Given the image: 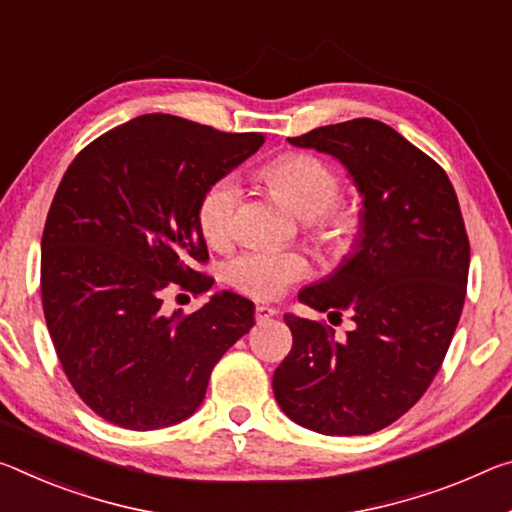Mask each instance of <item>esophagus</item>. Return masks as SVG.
Returning <instances> with one entry per match:
<instances>
[{
    "mask_svg": "<svg viewBox=\"0 0 512 512\" xmlns=\"http://www.w3.org/2000/svg\"><path fill=\"white\" fill-rule=\"evenodd\" d=\"M275 314H278V310H275V307H269V305H257L255 307V319L259 323L266 321V319H273Z\"/></svg>",
    "mask_w": 512,
    "mask_h": 512,
    "instance_id": "esophagus-1",
    "label": "esophagus"
}]
</instances>
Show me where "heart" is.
<instances>
[{
	"instance_id": "obj_1",
	"label": "heart",
	"mask_w": 512,
	"mask_h": 512,
	"mask_svg": "<svg viewBox=\"0 0 512 512\" xmlns=\"http://www.w3.org/2000/svg\"><path fill=\"white\" fill-rule=\"evenodd\" d=\"M264 180L300 218H305L307 232L316 243L335 253L348 248L360 221L353 209L335 205L342 184L326 161L305 152L282 154L266 164ZM239 198L241 186L232 175L218 177L202 191L196 221L209 246L223 248L232 241ZM307 273H310V262L298 250L250 248L227 266V280L232 282V287L259 300L278 298Z\"/></svg>"
}]
</instances>
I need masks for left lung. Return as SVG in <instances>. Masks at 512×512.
I'll return each mask as SVG.
<instances>
[{"label": "left lung", "mask_w": 512, "mask_h": 512, "mask_svg": "<svg viewBox=\"0 0 512 512\" xmlns=\"http://www.w3.org/2000/svg\"><path fill=\"white\" fill-rule=\"evenodd\" d=\"M342 161L362 196L353 250L300 303L351 312L337 342L321 321L285 314L294 346L273 394L296 424L371 435L415 405L440 371L467 294L469 239L442 166L380 120L355 118L296 139Z\"/></svg>", "instance_id": "8db88e82"}]
</instances>
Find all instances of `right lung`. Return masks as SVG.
<instances>
[{
  "label": "right lung",
  "mask_w": 512,
  "mask_h": 512,
  "mask_svg": "<svg viewBox=\"0 0 512 512\" xmlns=\"http://www.w3.org/2000/svg\"><path fill=\"white\" fill-rule=\"evenodd\" d=\"M262 143L148 113L88 143L63 175L40 243L43 312L70 385L109 424L191 417L216 362L255 326V305L232 291L186 316L161 305L168 287L212 289L196 269L209 259L198 200Z\"/></svg>",
  "instance_id": "add662e5"
}]
</instances>
